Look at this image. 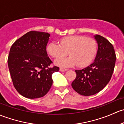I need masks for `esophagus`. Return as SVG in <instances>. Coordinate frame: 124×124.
<instances>
[{"label":"esophagus","instance_id":"esophagus-1","mask_svg":"<svg viewBox=\"0 0 124 124\" xmlns=\"http://www.w3.org/2000/svg\"><path fill=\"white\" fill-rule=\"evenodd\" d=\"M67 70V69H63V68L60 69V71H66Z\"/></svg>","mask_w":124,"mask_h":124}]
</instances>
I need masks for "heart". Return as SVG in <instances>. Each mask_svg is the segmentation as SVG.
I'll list each match as a JSON object with an SVG mask.
<instances>
[{
    "instance_id": "heart-1",
    "label": "heart",
    "mask_w": 124,
    "mask_h": 124,
    "mask_svg": "<svg viewBox=\"0 0 124 124\" xmlns=\"http://www.w3.org/2000/svg\"><path fill=\"white\" fill-rule=\"evenodd\" d=\"M60 43L52 42L47 45V52L51 57L59 58L69 53L70 57L55 61L57 66L69 67L77 64L78 67L88 66L97 52V44L90 38L82 36H70L62 38Z\"/></svg>"
}]
</instances>
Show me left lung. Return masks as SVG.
<instances>
[{
    "label": "left lung",
    "instance_id": "left-lung-1",
    "mask_svg": "<svg viewBox=\"0 0 124 124\" xmlns=\"http://www.w3.org/2000/svg\"><path fill=\"white\" fill-rule=\"evenodd\" d=\"M98 45L94 61L82 70H76V78L71 83L73 90L84 96L97 94L103 90L110 80L114 70L116 55L109 40L101 36L94 35Z\"/></svg>",
    "mask_w": 124,
    "mask_h": 124
}]
</instances>
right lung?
Here are the masks:
<instances>
[{"mask_svg":"<svg viewBox=\"0 0 124 124\" xmlns=\"http://www.w3.org/2000/svg\"><path fill=\"white\" fill-rule=\"evenodd\" d=\"M50 34L31 31L16 40L10 49L8 59L14 86L28 99L42 97L53 84L52 75L59 67H49L46 45Z\"/></svg>","mask_w":124,"mask_h":124,"instance_id":"right-lung-1","label":"right lung"}]
</instances>
